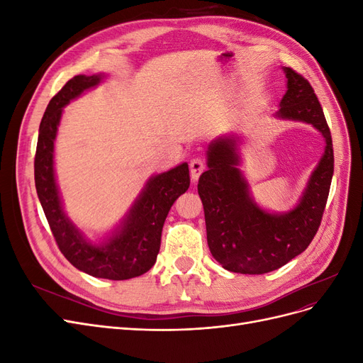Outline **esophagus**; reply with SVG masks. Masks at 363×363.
Wrapping results in <instances>:
<instances>
[{"mask_svg":"<svg viewBox=\"0 0 363 363\" xmlns=\"http://www.w3.org/2000/svg\"><path fill=\"white\" fill-rule=\"evenodd\" d=\"M189 169H191V177H192V182L195 183L196 180L200 179V175L203 174V171L206 169V164L204 162L200 159V157H195L189 162Z\"/></svg>","mask_w":363,"mask_h":363,"instance_id":"esophagus-1","label":"esophagus"}]
</instances>
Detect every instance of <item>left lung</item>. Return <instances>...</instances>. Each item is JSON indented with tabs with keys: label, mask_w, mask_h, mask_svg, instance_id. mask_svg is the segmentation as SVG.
I'll use <instances>...</instances> for the list:
<instances>
[{
	"label": "left lung",
	"mask_w": 363,
	"mask_h": 363,
	"mask_svg": "<svg viewBox=\"0 0 363 363\" xmlns=\"http://www.w3.org/2000/svg\"><path fill=\"white\" fill-rule=\"evenodd\" d=\"M286 94L276 118L313 125L325 140L324 155L312 171L300 201L283 213H271L251 196L240 167L239 138L219 136L207 147V171L200 175L199 194L204 207L207 244L224 269L265 274L286 265L309 247L321 224L333 177L330 128L313 87L291 68Z\"/></svg>",
	"instance_id": "8db88e82"
}]
</instances>
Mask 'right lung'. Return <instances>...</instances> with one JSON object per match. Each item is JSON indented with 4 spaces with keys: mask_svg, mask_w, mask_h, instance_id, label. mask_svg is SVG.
Wrapping results in <instances>:
<instances>
[{
    "mask_svg": "<svg viewBox=\"0 0 363 363\" xmlns=\"http://www.w3.org/2000/svg\"><path fill=\"white\" fill-rule=\"evenodd\" d=\"M104 74L75 75L51 98L40 121L35 157V183L39 201L54 239L72 265L92 277L127 280L145 274L156 263L164 219L174 201L189 188V167L180 163L147 182L121 224L103 242L94 244L63 212L54 174V140L63 107L84 91L98 86Z\"/></svg>",
    "mask_w": 363,
    "mask_h": 363,
    "instance_id": "obj_1",
    "label": "right lung"
}]
</instances>
